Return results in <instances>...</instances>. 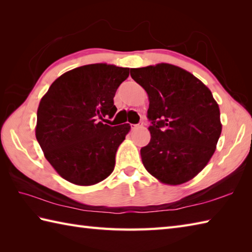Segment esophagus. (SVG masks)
<instances>
[{"instance_id":"1","label":"esophagus","mask_w":252,"mask_h":252,"mask_svg":"<svg viewBox=\"0 0 252 252\" xmlns=\"http://www.w3.org/2000/svg\"><path fill=\"white\" fill-rule=\"evenodd\" d=\"M130 126H131L132 130H135V129H137V127H140V126H143V122H140L138 125H130Z\"/></svg>"}]
</instances>
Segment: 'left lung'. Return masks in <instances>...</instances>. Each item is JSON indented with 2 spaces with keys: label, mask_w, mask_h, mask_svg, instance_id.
<instances>
[{
  "label": "left lung",
  "mask_w": 252,
  "mask_h": 252,
  "mask_svg": "<svg viewBox=\"0 0 252 252\" xmlns=\"http://www.w3.org/2000/svg\"><path fill=\"white\" fill-rule=\"evenodd\" d=\"M145 89L151 142L141 148L144 167L160 182L179 185L206 167L221 135L219 105L200 80L170 63L132 68Z\"/></svg>",
  "instance_id": "left-lung-1"
}]
</instances>
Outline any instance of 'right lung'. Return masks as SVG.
Masks as SVG:
<instances>
[{"label":"right lung","mask_w":252,"mask_h":252,"mask_svg":"<svg viewBox=\"0 0 252 252\" xmlns=\"http://www.w3.org/2000/svg\"><path fill=\"white\" fill-rule=\"evenodd\" d=\"M129 70L107 63L74 68L57 78L42 97L36 140L47 161L70 183L93 185L114 171L117 149L131 126L103 121L115 116L116 91Z\"/></svg>","instance_id":"add662e5"}]
</instances>
